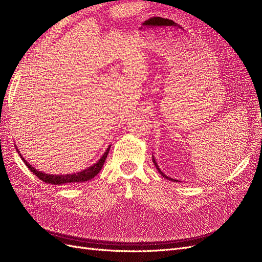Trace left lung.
<instances>
[{
	"instance_id": "1",
	"label": "left lung",
	"mask_w": 262,
	"mask_h": 262,
	"mask_svg": "<svg viewBox=\"0 0 262 262\" xmlns=\"http://www.w3.org/2000/svg\"><path fill=\"white\" fill-rule=\"evenodd\" d=\"M152 160H153V163H154V165H155V167H156V169L158 170V172L161 173V175L164 177V178H166V179H168V180H171V181H177L176 179H172V178H170V177H168V176H166L165 173L160 169V167H158V165H157V163H156V161H155V158H154V156H152Z\"/></svg>"
}]
</instances>
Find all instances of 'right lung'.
<instances>
[{"instance_id":"1","label":"right lung","mask_w":262,"mask_h":262,"mask_svg":"<svg viewBox=\"0 0 262 262\" xmlns=\"http://www.w3.org/2000/svg\"><path fill=\"white\" fill-rule=\"evenodd\" d=\"M15 146H16V145H15ZM110 146H112V145H109L107 147L106 152L102 154V156L94 165L90 166V167H87V168H85L83 170H81L80 172L67 173V175H50V173H46V172H42L40 170H38V169L34 168L33 166H31L29 163H27V161L25 160V158H24L21 156V154L18 152L17 146H16V150L18 152V154H19L20 158L23 160V162L25 163V165L27 166V167L31 171H33L39 179L42 180L43 182H48V184H50V185H58V186H60V185H63V184H69V182H72V184H76V182H84V181L91 180L92 178H94L101 170L102 165H104L106 158H107V155L109 153Z\"/></svg>"}]
</instances>
